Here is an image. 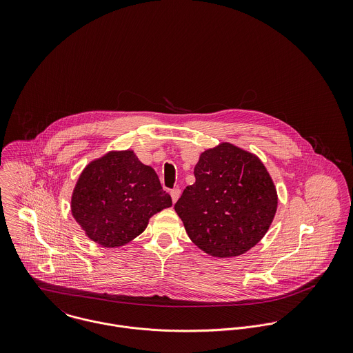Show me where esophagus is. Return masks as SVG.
<instances>
[{"label": "esophagus", "instance_id": "obj_1", "mask_svg": "<svg viewBox=\"0 0 353 353\" xmlns=\"http://www.w3.org/2000/svg\"><path fill=\"white\" fill-rule=\"evenodd\" d=\"M170 194H171V199H172V202L175 203V202L178 201V199L181 197V190H179V189H172Z\"/></svg>", "mask_w": 353, "mask_h": 353}]
</instances>
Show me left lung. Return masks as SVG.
Listing matches in <instances>:
<instances>
[{"instance_id":"8db88e82","label":"left lung","mask_w":353,"mask_h":353,"mask_svg":"<svg viewBox=\"0 0 353 353\" xmlns=\"http://www.w3.org/2000/svg\"><path fill=\"white\" fill-rule=\"evenodd\" d=\"M194 176L174 206L192 242L217 258L249 252L268 232L279 203L261 159L220 143L202 152Z\"/></svg>"}]
</instances>
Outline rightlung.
<instances>
[{"mask_svg":"<svg viewBox=\"0 0 353 353\" xmlns=\"http://www.w3.org/2000/svg\"><path fill=\"white\" fill-rule=\"evenodd\" d=\"M172 200L151 165L134 151H110L90 161L72 193L70 210L85 235L107 249L132 242Z\"/></svg>","mask_w":353,"mask_h":353,"instance_id":"obj_1","label":"right lung"}]
</instances>
